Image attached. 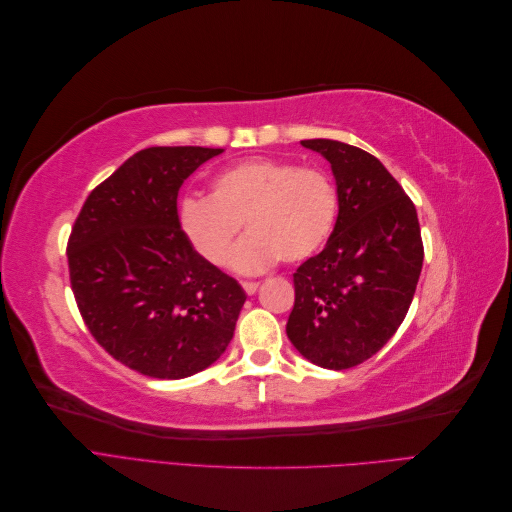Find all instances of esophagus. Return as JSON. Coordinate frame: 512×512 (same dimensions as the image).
I'll list each match as a JSON object with an SVG mask.
<instances>
[{"instance_id":"esophagus-1","label":"esophagus","mask_w":512,"mask_h":512,"mask_svg":"<svg viewBox=\"0 0 512 512\" xmlns=\"http://www.w3.org/2000/svg\"><path fill=\"white\" fill-rule=\"evenodd\" d=\"M241 286L247 294H254L258 290V282H241Z\"/></svg>"}]
</instances>
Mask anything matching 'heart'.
I'll use <instances>...</instances> for the list:
<instances>
[{"instance_id":"b5f03b06","label":"heart","mask_w":512,"mask_h":512,"mask_svg":"<svg viewBox=\"0 0 512 512\" xmlns=\"http://www.w3.org/2000/svg\"><path fill=\"white\" fill-rule=\"evenodd\" d=\"M339 213L335 181L318 168L273 158H250L222 168L209 196H185L179 228L211 265H224L241 222L250 230L232 252L230 267L252 275L277 260L301 262L331 239Z\"/></svg>"}]
</instances>
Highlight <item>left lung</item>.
I'll use <instances>...</instances> for the list:
<instances>
[{"instance_id": "1", "label": "left lung", "mask_w": 512, "mask_h": 512, "mask_svg": "<svg viewBox=\"0 0 512 512\" xmlns=\"http://www.w3.org/2000/svg\"><path fill=\"white\" fill-rule=\"evenodd\" d=\"M331 164L339 213L324 250L294 273L286 333L309 363L348 369L404 322L423 269L416 209L371 153L331 138L301 141Z\"/></svg>"}]
</instances>
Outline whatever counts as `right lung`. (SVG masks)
Instances as JSON below:
<instances>
[{"mask_svg":"<svg viewBox=\"0 0 512 512\" xmlns=\"http://www.w3.org/2000/svg\"><path fill=\"white\" fill-rule=\"evenodd\" d=\"M224 149L149 147L89 194L68 241L74 299L98 344L138 374L181 380L228 348L243 288L179 228L183 181Z\"/></svg>","mask_w":512,"mask_h":512,"instance_id":"1","label":"right lung"}]
</instances>
